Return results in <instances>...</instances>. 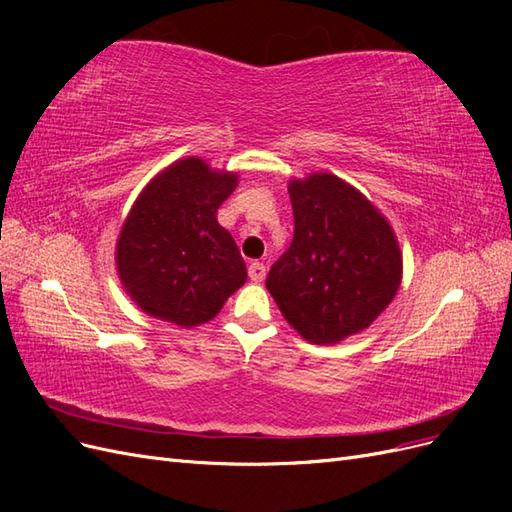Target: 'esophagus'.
Segmentation results:
<instances>
[{"label": "esophagus", "instance_id": "1", "mask_svg": "<svg viewBox=\"0 0 512 512\" xmlns=\"http://www.w3.org/2000/svg\"><path fill=\"white\" fill-rule=\"evenodd\" d=\"M247 275H250L252 282H262L267 275V267L262 265V262L254 260V262H250V267H247Z\"/></svg>", "mask_w": 512, "mask_h": 512}]
</instances>
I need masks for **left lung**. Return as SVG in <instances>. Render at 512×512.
Here are the masks:
<instances>
[{
	"instance_id": "obj_1",
	"label": "left lung",
	"mask_w": 512,
	"mask_h": 512,
	"mask_svg": "<svg viewBox=\"0 0 512 512\" xmlns=\"http://www.w3.org/2000/svg\"><path fill=\"white\" fill-rule=\"evenodd\" d=\"M294 237L273 262L267 290L312 344L367 329L395 297L401 254L393 228L352 185L329 173L288 188Z\"/></svg>"
}]
</instances>
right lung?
I'll use <instances>...</instances> for the list:
<instances>
[{
	"mask_svg": "<svg viewBox=\"0 0 512 512\" xmlns=\"http://www.w3.org/2000/svg\"><path fill=\"white\" fill-rule=\"evenodd\" d=\"M235 188L237 175L185 158L138 196L117 241V271L143 312L196 327L245 284L239 247L218 224V209Z\"/></svg>",
	"mask_w": 512,
	"mask_h": 512,
	"instance_id": "right-lung-1",
	"label": "right lung"
}]
</instances>
